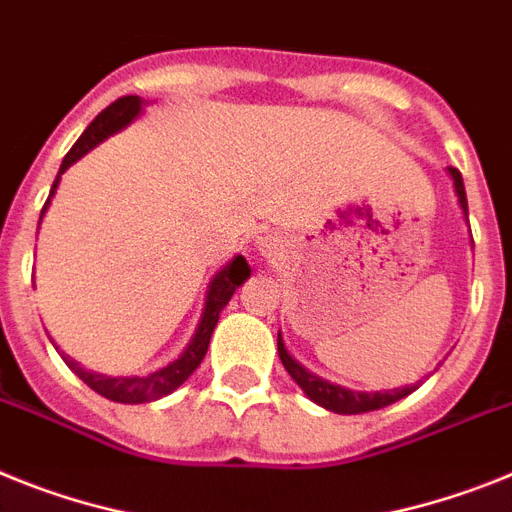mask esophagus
Here are the masks:
<instances>
[{
  "label": "esophagus",
  "instance_id": "34e87169",
  "mask_svg": "<svg viewBox=\"0 0 512 512\" xmlns=\"http://www.w3.org/2000/svg\"><path fill=\"white\" fill-rule=\"evenodd\" d=\"M257 247H260V255L268 260V263H278L283 257V244L278 236H260V242H257Z\"/></svg>",
  "mask_w": 512,
  "mask_h": 512
}]
</instances>
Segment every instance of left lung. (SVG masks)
Returning a JSON list of instances; mask_svg holds the SVG:
<instances>
[{
	"label": "left lung",
	"instance_id": "1",
	"mask_svg": "<svg viewBox=\"0 0 512 512\" xmlns=\"http://www.w3.org/2000/svg\"><path fill=\"white\" fill-rule=\"evenodd\" d=\"M448 176H450V182H453L455 197H458V208H461L463 218H466L468 223L466 187H463L461 171L448 166ZM471 244H474V239H471ZM278 356H281L283 367H286V372L291 375V380L304 390V395H307L309 401L322 406V409L333 411V414H367V411L385 409V406L401 401V398H406V395H411L416 388H419V382H416V385H406V388L375 390V393H372V390H349V388H343V385H336V382L322 380V377L312 375L307 367H302V364L296 362L294 356L289 354L286 343H283L281 330H278Z\"/></svg>",
	"mask_w": 512,
	"mask_h": 512
}]
</instances>
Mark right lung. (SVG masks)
Wrapping results in <instances>:
<instances>
[{
	"label": "right lung",
	"instance_id": "obj_1",
	"mask_svg": "<svg viewBox=\"0 0 512 512\" xmlns=\"http://www.w3.org/2000/svg\"><path fill=\"white\" fill-rule=\"evenodd\" d=\"M145 106H148V101H145V98L124 96V98H119V101L111 103V106H106V109H103L101 114H98V117L88 124V130L80 135V140H77V143L70 148V153L64 156L62 166H59L57 179H54V184H51L49 200H46L44 210H41V218H44L46 210H49L51 197L57 195L59 179H62L64 171L70 169L72 163L80 161L85 153H90V150L96 148V145H101L106 137L117 135V132H122L124 127H130V124L135 122L140 114H143ZM249 273H252V270H249L247 260H244L242 255H236L231 263L223 265L216 276L210 278L208 291H205L203 315H200V322H197V328H195V336L190 338L187 349L179 354V359L169 362L166 367L156 369V372H150V375H130V377L101 375V372H93V369L80 367L75 359H70V356L64 354V351H59L57 343L54 341L51 343H54V349L62 354V359L67 362V367H70L72 372H75V375L80 377L85 385H88V388H93L98 395H103V398H109V401H117V403L158 401V398H163V395H169L171 390L179 388V385H182V382L187 380V377H190L197 367H200V362H203L205 354H208L210 336H213V328L218 325V317H221L223 307L229 304V299L234 296V291L239 289L244 281H247Z\"/></svg>",
	"mask_w": 512,
	"mask_h": 512
}]
</instances>
